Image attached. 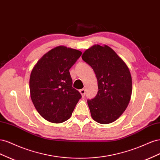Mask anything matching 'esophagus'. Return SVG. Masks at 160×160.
<instances>
[{
    "instance_id": "34e87169",
    "label": "esophagus",
    "mask_w": 160,
    "mask_h": 160,
    "mask_svg": "<svg viewBox=\"0 0 160 160\" xmlns=\"http://www.w3.org/2000/svg\"><path fill=\"white\" fill-rule=\"evenodd\" d=\"M79 92L81 93V94L82 97H84V96H85V92H86L85 89H81V90L79 91Z\"/></svg>"
}]
</instances>
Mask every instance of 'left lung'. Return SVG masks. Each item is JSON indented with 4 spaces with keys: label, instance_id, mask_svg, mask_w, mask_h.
Masks as SVG:
<instances>
[{
    "label": "left lung",
    "instance_id": "left-lung-1",
    "mask_svg": "<svg viewBox=\"0 0 160 160\" xmlns=\"http://www.w3.org/2000/svg\"><path fill=\"white\" fill-rule=\"evenodd\" d=\"M82 59L89 65L98 79V94L88 100L91 117L108 124L118 119L126 109L132 92V80L123 61L107 45H94Z\"/></svg>",
    "mask_w": 160,
    "mask_h": 160
}]
</instances>
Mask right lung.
Here are the masks:
<instances>
[{
  "label": "right lung",
  "instance_id": "add662e5",
  "mask_svg": "<svg viewBox=\"0 0 160 160\" xmlns=\"http://www.w3.org/2000/svg\"><path fill=\"white\" fill-rule=\"evenodd\" d=\"M78 50L59 46L43 55L32 69L31 98L42 117L55 123L69 119L81 98L72 87L69 69L81 55Z\"/></svg>",
  "mask_w": 160,
  "mask_h": 160
}]
</instances>
